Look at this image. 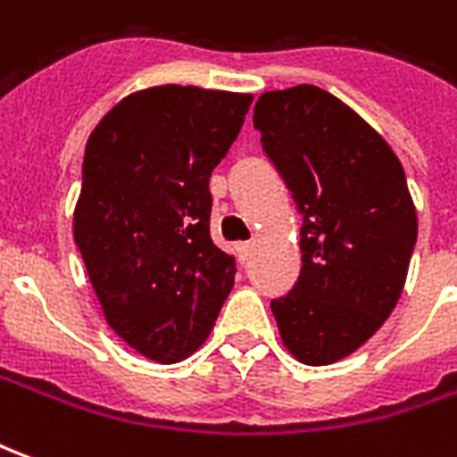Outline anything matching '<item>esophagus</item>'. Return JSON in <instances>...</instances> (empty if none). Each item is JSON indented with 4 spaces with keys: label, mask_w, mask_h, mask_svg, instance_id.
Returning <instances> with one entry per match:
<instances>
[{
    "label": "esophagus",
    "mask_w": 457,
    "mask_h": 457,
    "mask_svg": "<svg viewBox=\"0 0 457 457\" xmlns=\"http://www.w3.org/2000/svg\"><path fill=\"white\" fill-rule=\"evenodd\" d=\"M252 247H254L252 242H239V245H235V252H237L239 262H247L249 254H252Z\"/></svg>",
    "instance_id": "obj_1"
}]
</instances>
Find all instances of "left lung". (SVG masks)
Listing matches in <instances>:
<instances>
[{
    "label": "left lung",
    "instance_id": "obj_1",
    "mask_svg": "<svg viewBox=\"0 0 457 457\" xmlns=\"http://www.w3.org/2000/svg\"><path fill=\"white\" fill-rule=\"evenodd\" d=\"M254 129L303 218L298 281L271 301L278 333L303 364H333L402 296L419 232L406 173L360 114L316 85L262 95Z\"/></svg>",
    "mask_w": 457,
    "mask_h": 457
}]
</instances>
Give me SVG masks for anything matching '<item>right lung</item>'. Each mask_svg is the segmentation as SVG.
I'll return each mask as SVG.
<instances>
[{"label": "right lung", "mask_w": 457, "mask_h": 457, "mask_svg": "<svg viewBox=\"0 0 457 457\" xmlns=\"http://www.w3.org/2000/svg\"><path fill=\"white\" fill-rule=\"evenodd\" d=\"M252 95L161 85L114 104L87 139L73 237L114 333L154 362L195 353L235 284L210 239V173Z\"/></svg>", "instance_id": "obj_1"}]
</instances>
